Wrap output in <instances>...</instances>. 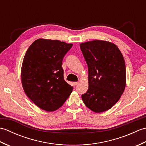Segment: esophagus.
Returning a JSON list of instances; mask_svg holds the SVG:
<instances>
[{"instance_id":"34e87169","label":"esophagus","mask_w":146,"mask_h":146,"mask_svg":"<svg viewBox=\"0 0 146 146\" xmlns=\"http://www.w3.org/2000/svg\"><path fill=\"white\" fill-rule=\"evenodd\" d=\"M79 83V82H73V85L74 86H76V85H77Z\"/></svg>"}]
</instances>
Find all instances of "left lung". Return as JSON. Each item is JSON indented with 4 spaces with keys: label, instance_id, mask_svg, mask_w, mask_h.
Segmentation results:
<instances>
[{
    "label": "left lung",
    "instance_id": "8db88e82",
    "mask_svg": "<svg viewBox=\"0 0 146 146\" xmlns=\"http://www.w3.org/2000/svg\"><path fill=\"white\" fill-rule=\"evenodd\" d=\"M88 68V89L82 95L95 113L109 110L119 100L126 85L124 58L113 42L94 40L80 44Z\"/></svg>",
    "mask_w": 146,
    "mask_h": 146
}]
</instances>
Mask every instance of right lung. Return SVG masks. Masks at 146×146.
<instances>
[{"mask_svg": "<svg viewBox=\"0 0 146 146\" xmlns=\"http://www.w3.org/2000/svg\"><path fill=\"white\" fill-rule=\"evenodd\" d=\"M73 44L56 39L40 38L34 41L24 56L21 83L26 95L47 111L63 105L73 87L64 81L62 61Z\"/></svg>", "mask_w": 146, "mask_h": 146, "instance_id": "obj_1", "label": "right lung"}]
</instances>
